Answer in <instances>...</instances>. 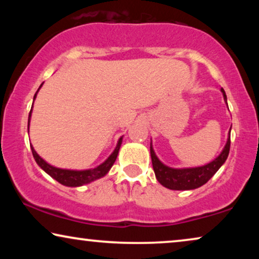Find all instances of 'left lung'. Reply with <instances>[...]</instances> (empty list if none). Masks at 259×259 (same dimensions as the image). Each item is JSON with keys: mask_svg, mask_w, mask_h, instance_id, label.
<instances>
[{"mask_svg": "<svg viewBox=\"0 0 259 259\" xmlns=\"http://www.w3.org/2000/svg\"><path fill=\"white\" fill-rule=\"evenodd\" d=\"M223 97H224V101L228 105V99H226L225 91L222 88ZM231 131V128H230ZM230 132L228 140L221 154L213 160L208 162L206 165L197 166V167H183V168H175L169 167V166L165 165L164 162L159 160V158L155 154L152 146V140L150 145V152L152 158V165H153V169L155 173V178L162 186L169 190H177V191H186V190H194L198 187L203 186L206 184L212 177L215 175V172L222 167L226 159H228L229 152H230Z\"/></svg>", "mask_w": 259, "mask_h": 259, "instance_id": "8db88e82", "label": "left lung"}]
</instances>
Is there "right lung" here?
Returning <instances> with one entry per match:
<instances>
[{
    "mask_svg": "<svg viewBox=\"0 0 259 259\" xmlns=\"http://www.w3.org/2000/svg\"><path fill=\"white\" fill-rule=\"evenodd\" d=\"M42 84L44 83H41V86L38 87L37 92L40 91ZM37 92L34 95V100L35 98H36ZM31 111H33V106H31L29 116H28V130H29ZM121 143H122V137L118 140V144H116L114 151L112 152L111 155H109V157L106 159L102 164L97 166V167L90 168V169H66V168L55 167V166L48 164L45 159H42L40 155L36 153V151L34 150L33 146H30V148H31V152H33V157L35 159V161H36V164L40 166V167L44 169L47 175L51 176L53 179L56 180V182L62 184V185L68 186V187H77V186L86 185V184H90L92 182H94V180L100 179L102 177L107 175L113 164H114L116 160V157H118L119 154V150H120V146H121Z\"/></svg>",
    "mask_w": 259,
    "mask_h": 259,
    "instance_id": "obj_1",
    "label": "right lung"
}]
</instances>
